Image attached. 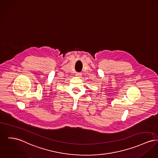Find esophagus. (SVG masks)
I'll return each instance as SVG.
<instances>
[{
  "mask_svg": "<svg viewBox=\"0 0 158 158\" xmlns=\"http://www.w3.org/2000/svg\"><path fill=\"white\" fill-rule=\"evenodd\" d=\"M81 73H79V72H77V73H76V76H79V77H81Z\"/></svg>",
  "mask_w": 158,
  "mask_h": 158,
  "instance_id": "1",
  "label": "esophagus"
}]
</instances>
